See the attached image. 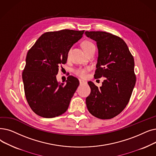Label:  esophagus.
Here are the masks:
<instances>
[{"label": "esophagus", "instance_id": "34e87169", "mask_svg": "<svg viewBox=\"0 0 156 156\" xmlns=\"http://www.w3.org/2000/svg\"><path fill=\"white\" fill-rule=\"evenodd\" d=\"M79 82H80V85H82V84H84V83H86V82H85L84 80H82V79H80V80H79Z\"/></svg>", "mask_w": 156, "mask_h": 156}]
</instances>
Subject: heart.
I'll list each match as a JSON object with an SVG mask.
<instances>
[{
    "label": "heart",
    "mask_w": 156,
    "mask_h": 156,
    "mask_svg": "<svg viewBox=\"0 0 156 156\" xmlns=\"http://www.w3.org/2000/svg\"><path fill=\"white\" fill-rule=\"evenodd\" d=\"M82 46L86 53H87L88 51L92 48H95L94 44L92 42L89 41H84L82 43ZM88 70H89V68H77L74 70V73L81 78H85L87 76Z\"/></svg>",
    "instance_id": "b5f03b06"
}]
</instances>
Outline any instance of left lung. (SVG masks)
Listing matches in <instances>:
<instances>
[{
  "instance_id": "obj_1",
  "label": "left lung",
  "mask_w": 156,
  "mask_h": 156,
  "mask_svg": "<svg viewBox=\"0 0 156 156\" xmlns=\"http://www.w3.org/2000/svg\"><path fill=\"white\" fill-rule=\"evenodd\" d=\"M96 41L98 58L94 78L105 77L98 88L89 82L91 92L86 98L89 112L98 119H110L124 110L136 83L134 58L124 41L111 33L86 31Z\"/></svg>"
}]
</instances>
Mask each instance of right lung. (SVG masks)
Returning a JSON list of instances; mask_svg holds the SVG:
<instances>
[{
    "instance_id": "obj_1",
    "label": "right lung",
    "mask_w": 156,
    "mask_h": 156,
    "mask_svg": "<svg viewBox=\"0 0 156 156\" xmlns=\"http://www.w3.org/2000/svg\"><path fill=\"white\" fill-rule=\"evenodd\" d=\"M85 30L64 29L47 32L28 51L22 78L26 99L32 110L44 118L65 113L80 83L69 76L66 84L56 79L58 67L67 62L71 46L83 37Z\"/></svg>"
}]
</instances>
